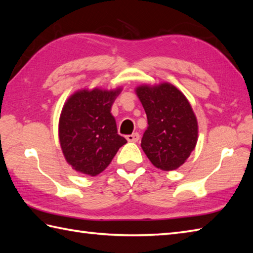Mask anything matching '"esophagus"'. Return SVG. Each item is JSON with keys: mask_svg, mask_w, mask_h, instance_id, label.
<instances>
[{"mask_svg": "<svg viewBox=\"0 0 253 253\" xmlns=\"http://www.w3.org/2000/svg\"><path fill=\"white\" fill-rule=\"evenodd\" d=\"M139 138H140V136H139L138 132H135L132 133V135H128L126 136V139L129 142H137L139 140Z\"/></svg>", "mask_w": 253, "mask_h": 253, "instance_id": "obj_1", "label": "esophagus"}]
</instances>
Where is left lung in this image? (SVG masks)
<instances>
[{
	"label": "left lung",
	"instance_id": "obj_1",
	"mask_svg": "<svg viewBox=\"0 0 253 253\" xmlns=\"http://www.w3.org/2000/svg\"><path fill=\"white\" fill-rule=\"evenodd\" d=\"M136 93L148 118L141 139L143 152L155 168L178 169L190 157L198 140V122L189 101L169 83L139 85Z\"/></svg>",
	"mask_w": 253,
	"mask_h": 253
}]
</instances>
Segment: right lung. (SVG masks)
Segmentation results:
<instances>
[{
  "mask_svg": "<svg viewBox=\"0 0 253 253\" xmlns=\"http://www.w3.org/2000/svg\"><path fill=\"white\" fill-rule=\"evenodd\" d=\"M122 88L83 89L64 104L58 122V138L64 157L73 169L89 176L102 173L118 149L127 143L117 133L111 107Z\"/></svg>",
  "mask_w": 253,
  "mask_h": 253,
  "instance_id": "right-lung-1",
  "label": "right lung"
}]
</instances>
